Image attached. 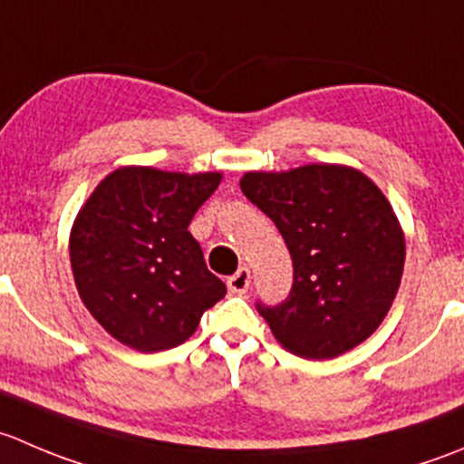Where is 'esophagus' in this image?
I'll use <instances>...</instances> for the list:
<instances>
[{"instance_id":"obj_1","label":"esophagus","mask_w":464,"mask_h":464,"mask_svg":"<svg viewBox=\"0 0 464 464\" xmlns=\"http://www.w3.org/2000/svg\"><path fill=\"white\" fill-rule=\"evenodd\" d=\"M228 290L236 292V295H245L251 285V272L249 267H240L231 278H228Z\"/></svg>"}]
</instances>
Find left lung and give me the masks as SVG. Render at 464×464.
I'll use <instances>...</instances> for the list:
<instances>
[{
  "label": "left lung",
  "instance_id": "8db88e82",
  "mask_svg": "<svg viewBox=\"0 0 464 464\" xmlns=\"http://www.w3.org/2000/svg\"><path fill=\"white\" fill-rule=\"evenodd\" d=\"M240 188L292 256L287 299L258 304L278 344L326 361L365 342L388 314L406 260L401 224L381 188L361 169L331 163L246 172Z\"/></svg>",
  "mask_w": 464,
  "mask_h": 464
}]
</instances>
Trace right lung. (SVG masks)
I'll return each instance as SVG.
<instances>
[{"label": "right lung", "mask_w": 464, "mask_h": 464, "mask_svg": "<svg viewBox=\"0 0 464 464\" xmlns=\"http://www.w3.org/2000/svg\"><path fill=\"white\" fill-rule=\"evenodd\" d=\"M219 172L127 165L99 181L72 224L76 290L103 331L140 353L183 344L227 285L188 231Z\"/></svg>", "instance_id": "add662e5"}]
</instances>
